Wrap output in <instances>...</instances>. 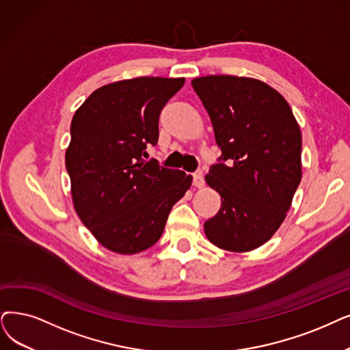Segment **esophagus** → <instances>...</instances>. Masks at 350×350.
<instances>
[{"mask_svg":"<svg viewBox=\"0 0 350 350\" xmlns=\"http://www.w3.org/2000/svg\"><path fill=\"white\" fill-rule=\"evenodd\" d=\"M192 178H193V185L197 187V188H202L204 187V174H202V171H197V172H193L192 174Z\"/></svg>","mask_w":350,"mask_h":350,"instance_id":"obj_1","label":"esophagus"}]
</instances>
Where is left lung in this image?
<instances>
[{"mask_svg": "<svg viewBox=\"0 0 350 350\" xmlns=\"http://www.w3.org/2000/svg\"><path fill=\"white\" fill-rule=\"evenodd\" d=\"M221 149L206 184L221 208L204 224L214 245L244 253L282 226L301 180V133L284 97L264 81L237 76L193 79Z\"/></svg>", "mask_w": 350, "mask_h": 350, "instance_id": "1", "label": "left lung"}]
</instances>
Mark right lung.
Instances as JSON below:
<instances>
[{
    "mask_svg": "<svg viewBox=\"0 0 350 350\" xmlns=\"http://www.w3.org/2000/svg\"><path fill=\"white\" fill-rule=\"evenodd\" d=\"M185 79L136 77L94 90L73 116L66 150L72 198L103 247L136 254L155 244L192 176L145 161L159 115Z\"/></svg>",
    "mask_w": 350,
    "mask_h": 350,
    "instance_id": "add662e5",
    "label": "right lung"
}]
</instances>
